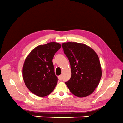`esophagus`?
Wrapping results in <instances>:
<instances>
[{
	"mask_svg": "<svg viewBox=\"0 0 123 123\" xmlns=\"http://www.w3.org/2000/svg\"><path fill=\"white\" fill-rule=\"evenodd\" d=\"M58 78H59V79L61 81L62 80V75H60V76H58Z\"/></svg>",
	"mask_w": 123,
	"mask_h": 123,
	"instance_id": "esophagus-1",
	"label": "esophagus"
}]
</instances>
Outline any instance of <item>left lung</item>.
I'll return each instance as SVG.
<instances>
[{"instance_id":"obj_1","label":"left lung","mask_w":123,"mask_h":123,"mask_svg":"<svg viewBox=\"0 0 123 123\" xmlns=\"http://www.w3.org/2000/svg\"><path fill=\"white\" fill-rule=\"evenodd\" d=\"M69 60L71 77L65 82L73 95L79 98L90 95L98 86L102 77L99 58L93 49L78 42H64L62 45Z\"/></svg>"}]
</instances>
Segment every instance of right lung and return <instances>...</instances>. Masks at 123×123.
Listing matches in <instances>:
<instances>
[{"label": "right lung", "mask_w": 123, "mask_h": 123, "mask_svg": "<svg viewBox=\"0 0 123 123\" xmlns=\"http://www.w3.org/2000/svg\"><path fill=\"white\" fill-rule=\"evenodd\" d=\"M61 47L55 42L40 45L31 51L25 59L22 68L25 83L31 92L43 97L55 89L58 79L54 72L52 59Z\"/></svg>", "instance_id": "1"}]
</instances>
